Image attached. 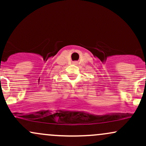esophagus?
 <instances>
[{
	"mask_svg": "<svg viewBox=\"0 0 146 146\" xmlns=\"http://www.w3.org/2000/svg\"><path fill=\"white\" fill-rule=\"evenodd\" d=\"M75 64H77V63H76V62H75Z\"/></svg>",
	"mask_w": 146,
	"mask_h": 146,
	"instance_id": "34e87169",
	"label": "esophagus"
}]
</instances>
